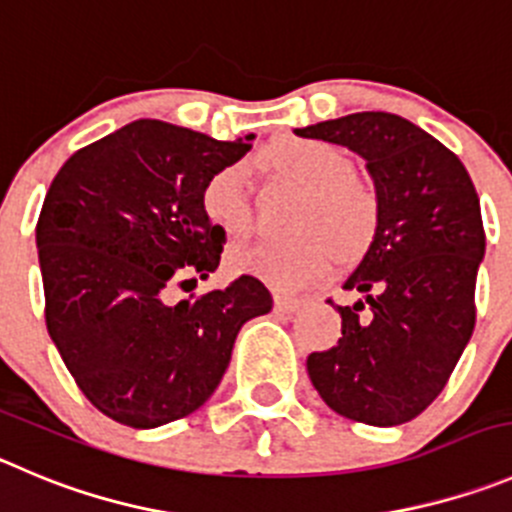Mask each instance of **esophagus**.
I'll return each instance as SVG.
<instances>
[{"label": "esophagus", "mask_w": 512, "mask_h": 512, "mask_svg": "<svg viewBox=\"0 0 512 512\" xmlns=\"http://www.w3.org/2000/svg\"><path fill=\"white\" fill-rule=\"evenodd\" d=\"M272 300H275V310H278V313H293V310H298L300 305H303V300L285 293H275V298Z\"/></svg>", "instance_id": "esophagus-1"}]
</instances>
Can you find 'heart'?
<instances>
[{
    "instance_id": "heart-1",
    "label": "heart",
    "mask_w": 512,
    "mask_h": 512,
    "mask_svg": "<svg viewBox=\"0 0 512 512\" xmlns=\"http://www.w3.org/2000/svg\"><path fill=\"white\" fill-rule=\"evenodd\" d=\"M255 161L265 174L300 186L288 222L295 234L234 250L237 270L275 288L295 290L323 278L338 257L351 262L369 250L379 227V199L353 174L351 156L341 146L288 136L262 148ZM199 207L227 240H242L255 224L242 166H222L209 174L199 191Z\"/></svg>"
}]
</instances>
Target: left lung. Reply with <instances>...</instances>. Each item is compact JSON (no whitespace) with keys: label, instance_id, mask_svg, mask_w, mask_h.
Wrapping results in <instances>:
<instances>
[{"label":"left lung","instance_id":"left-lung-1","mask_svg":"<svg viewBox=\"0 0 512 512\" xmlns=\"http://www.w3.org/2000/svg\"><path fill=\"white\" fill-rule=\"evenodd\" d=\"M295 133L356 151L379 199L374 242L343 283L356 303L336 305L341 338L310 353V381L353 422H412L447 386L475 328L485 255L475 186L450 148L394 113H351Z\"/></svg>","mask_w":512,"mask_h":512}]
</instances>
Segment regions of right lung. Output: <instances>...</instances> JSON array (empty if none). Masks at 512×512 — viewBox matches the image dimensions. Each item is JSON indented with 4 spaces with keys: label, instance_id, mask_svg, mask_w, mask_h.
Instances as JSON below:
<instances>
[{
    "label": "right lung",
    "instance_id": "add662e5",
    "mask_svg": "<svg viewBox=\"0 0 512 512\" xmlns=\"http://www.w3.org/2000/svg\"><path fill=\"white\" fill-rule=\"evenodd\" d=\"M141 118L70 156L37 219L45 321L88 401L126 427L189 417L272 295L252 275L169 303L217 270L224 234L199 191L252 148Z\"/></svg>",
    "mask_w": 512,
    "mask_h": 512
}]
</instances>
